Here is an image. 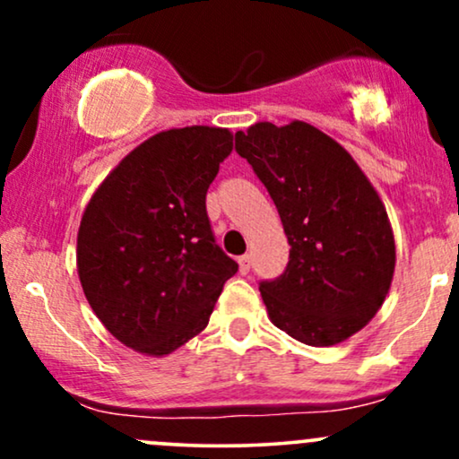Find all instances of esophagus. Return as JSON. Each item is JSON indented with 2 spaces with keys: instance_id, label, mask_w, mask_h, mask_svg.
Wrapping results in <instances>:
<instances>
[{
  "instance_id": "34e87169",
  "label": "esophagus",
  "mask_w": 459,
  "mask_h": 459,
  "mask_svg": "<svg viewBox=\"0 0 459 459\" xmlns=\"http://www.w3.org/2000/svg\"><path fill=\"white\" fill-rule=\"evenodd\" d=\"M239 272L241 273H247L250 272V255H244V256H239Z\"/></svg>"
}]
</instances>
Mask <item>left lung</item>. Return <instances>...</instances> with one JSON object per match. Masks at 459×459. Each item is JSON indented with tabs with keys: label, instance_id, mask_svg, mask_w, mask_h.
Listing matches in <instances>:
<instances>
[{
	"label": "left lung",
	"instance_id": "1",
	"mask_svg": "<svg viewBox=\"0 0 459 459\" xmlns=\"http://www.w3.org/2000/svg\"><path fill=\"white\" fill-rule=\"evenodd\" d=\"M235 151L267 187L281 215L289 263L259 291L276 328L313 347L365 328L394 272L386 209L343 146L307 123H256Z\"/></svg>",
	"mask_w": 459,
	"mask_h": 459
}]
</instances>
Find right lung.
<instances>
[{
    "mask_svg": "<svg viewBox=\"0 0 459 459\" xmlns=\"http://www.w3.org/2000/svg\"><path fill=\"white\" fill-rule=\"evenodd\" d=\"M233 151L229 129L152 135L94 192L77 272L94 315L120 343L163 356L207 328L237 263L215 244L207 189Z\"/></svg>",
    "mask_w": 459,
    "mask_h": 459,
    "instance_id": "1",
    "label": "right lung"
}]
</instances>
